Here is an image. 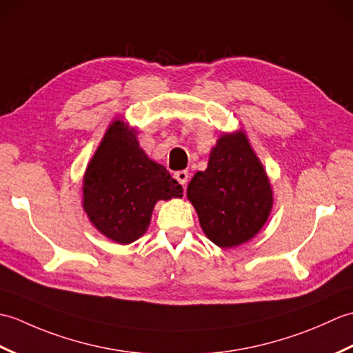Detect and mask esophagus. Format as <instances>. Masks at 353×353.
Instances as JSON below:
<instances>
[{
	"mask_svg": "<svg viewBox=\"0 0 353 353\" xmlns=\"http://www.w3.org/2000/svg\"><path fill=\"white\" fill-rule=\"evenodd\" d=\"M174 177H176V181L181 183L183 188L186 186V183H188V179H190V172L186 171V170H182V171H177V172H174Z\"/></svg>",
	"mask_w": 353,
	"mask_h": 353,
	"instance_id": "obj_1",
	"label": "esophagus"
}]
</instances>
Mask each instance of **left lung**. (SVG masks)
I'll list each match as a JSON object with an SVG mask.
<instances>
[{"label": "left lung", "instance_id": "1", "mask_svg": "<svg viewBox=\"0 0 353 353\" xmlns=\"http://www.w3.org/2000/svg\"><path fill=\"white\" fill-rule=\"evenodd\" d=\"M186 196L205 235L223 249L252 239L273 208L267 172L243 130L221 134L208 168L194 174Z\"/></svg>", "mask_w": 353, "mask_h": 353}]
</instances>
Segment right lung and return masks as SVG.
Instances as JSON below:
<instances>
[{"label": "right lung", "instance_id": "right-lung-1", "mask_svg": "<svg viewBox=\"0 0 353 353\" xmlns=\"http://www.w3.org/2000/svg\"><path fill=\"white\" fill-rule=\"evenodd\" d=\"M182 186L161 163L148 159L137 132L115 119L83 176V209L95 229L118 244L145 234L159 200L182 197Z\"/></svg>", "mask_w": 353, "mask_h": 353}]
</instances>
